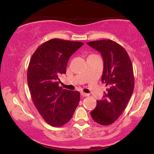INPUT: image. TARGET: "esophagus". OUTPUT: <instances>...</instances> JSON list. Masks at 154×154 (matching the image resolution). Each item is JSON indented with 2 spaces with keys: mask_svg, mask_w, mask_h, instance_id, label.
<instances>
[{
  "mask_svg": "<svg viewBox=\"0 0 154 154\" xmlns=\"http://www.w3.org/2000/svg\"><path fill=\"white\" fill-rule=\"evenodd\" d=\"M81 95L83 96V97H88V96H89V94L85 93V92H81Z\"/></svg>",
  "mask_w": 154,
  "mask_h": 154,
  "instance_id": "1",
  "label": "esophagus"
}]
</instances>
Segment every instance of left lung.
I'll list each match as a JSON object with an SVG mask.
<instances>
[{"mask_svg": "<svg viewBox=\"0 0 154 154\" xmlns=\"http://www.w3.org/2000/svg\"><path fill=\"white\" fill-rule=\"evenodd\" d=\"M87 44L102 54V82L108 87L90 114L97 123L108 125L119 119L131 97L134 87L133 68L126 50L116 42L108 39Z\"/></svg>", "mask_w": 154, "mask_h": 154, "instance_id": "obj_1", "label": "left lung"}]
</instances>
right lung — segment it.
Returning a JSON list of instances; mask_svg holds the SVG:
<instances>
[{"mask_svg":"<svg viewBox=\"0 0 154 154\" xmlns=\"http://www.w3.org/2000/svg\"><path fill=\"white\" fill-rule=\"evenodd\" d=\"M83 43L53 38L40 45L31 57L27 82L31 99L43 119L54 127L70 121L80 102V92L59 86L69 57Z\"/></svg>","mask_w":154,"mask_h":154,"instance_id":"obj_1","label":"right lung"}]
</instances>
